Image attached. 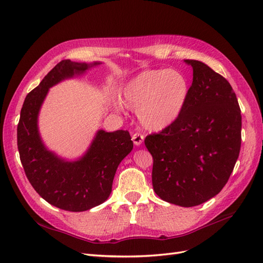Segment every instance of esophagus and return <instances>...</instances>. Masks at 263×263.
Masks as SVG:
<instances>
[{"instance_id":"34e87169","label":"esophagus","mask_w":263,"mask_h":263,"mask_svg":"<svg viewBox=\"0 0 263 263\" xmlns=\"http://www.w3.org/2000/svg\"><path fill=\"white\" fill-rule=\"evenodd\" d=\"M144 139H145V137L139 133H136L133 135V141H134L135 146H140L142 142H144Z\"/></svg>"}]
</instances>
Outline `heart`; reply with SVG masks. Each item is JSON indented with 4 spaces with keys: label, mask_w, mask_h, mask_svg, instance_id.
<instances>
[{
    "label": "heart",
    "mask_w": 263,
    "mask_h": 263,
    "mask_svg": "<svg viewBox=\"0 0 263 263\" xmlns=\"http://www.w3.org/2000/svg\"><path fill=\"white\" fill-rule=\"evenodd\" d=\"M189 94L190 84L181 71L151 69L142 71L125 85L122 103L137 109L144 128L159 132L178 121Z\"/></svg>",
    "instance_id": "1"
}]
</instances>
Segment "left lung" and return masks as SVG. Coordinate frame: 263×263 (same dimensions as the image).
<instances>
[{
    "instance_id": "8db88e82",
    "label": "left lung",
    "mask_w": 263,
    "mask_h": 263,
    "mask_svg": "<svg viewBox=\"0 0 263 263\" xmlns=\"http://www.w3.org/2000/svg\"><path fill=\"white\" fill-rule=\"evenodd\" d=\"M193 69L189 99L178 121L145 145L154 158L153 186L161 200L200 205L225 186L239 156L241 114L232 85L204 62Z\"/></svg>"
}]
</instances>
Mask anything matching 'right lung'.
I'll return each instance as SVG.
<instances>
[{
  "instance_id": "1",
  "label": "right lung",
  "mask_w": 263,
  "mask_h": 263,
  "mask_svg": "<svg viewBox=\"0 0 263 263\" xmlns=\"http://www.w3.org/2000/svg\"><path fill=\"white\" fill-rule=\"evenodd\" d=\"M62 60L24 101L17 125L21 162L31 186L45 201L69 212H83L105 202L112 192L117 166L133 150L127 130L95 134L85 154L66 160L46 148L38 129V115L51 86L101 65Z\"/></svg>"
}]
</instances>
